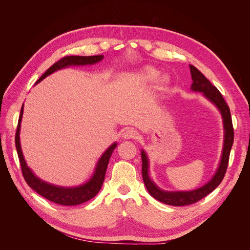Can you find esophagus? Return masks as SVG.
<instances>
[{
  "label": "esophagus",
  "mask_w": 250,
  "mask_h": 250,
  "mask_svg": "<svg viewBox=\"0 0 250 250\" xmlns=\"http://www.w3.org/2000/svg\"><path fill=\"white\" fill-rule=\"evenodd\" d=\"M139 132L138 131H135V130H133V129H128V130H126L125 132H124V134H123V138L124 139H131V140H137L138 138H139Z\"/></svg>",
  "instance_id": "34e87169"
}]
</instances>
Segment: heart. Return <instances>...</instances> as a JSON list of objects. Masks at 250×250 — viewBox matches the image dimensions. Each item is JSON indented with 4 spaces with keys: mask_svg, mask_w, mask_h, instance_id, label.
Masks as SVG:
<instances>
[{
    "mask_svg": "<svg viewBox=\"0 0 250 250\" xmlns=\"http://www.w3.org/2000/svg\"><path fill=\"white\" fill-rule=\"evenodd\" d=\"M158 75H160V72H158L155 67H152V66H147L145 70L143 71V74L142 76L143 78L145 79L146 81H154L155 79H157ZM166 81H167V79L166 78H163L162 79V83L164 84V83H166Z\"/></svg>",
    "mask_w": 250,
    "mask_h": 250,
    "instance_id": "b5f03b06",
    "label": "heart"
}]
</instances>
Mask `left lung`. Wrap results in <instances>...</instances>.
<instances>
[{"mask_svg": "<svg viewBox=\"0 0 250 250\" xmlns=\"http://www.w3.org/2000/svg\"><path fill=\"white\" fill-rule=\"evenodd\" d=\"M190 70L193 79L191 88L195 90V92L203 93V95L206 96L209 101L213 102L219 108V110L221 111L225 130L224 146L220 166H219L214 177L211 178L206 186L190 192H166L161 190V188H158L148 176V158L146 153L142 151V175L144 184H145L149 194L156 200L173 207L190 206V204L197 202L206 197V196L208 195L210 192H213L215 188L221 184V181L223 180L226 173V170H228L230 149L233 143V127L230 110L229 105L226 104L223 96L219 92L218 88L211 84V83L204 77V75L196 69L194 65L190 64Z\"/></svg>", "mask_w": 250, "mask_h": 250, "instance_id": "8db88e82", "label": "left lung"}]
</instances>
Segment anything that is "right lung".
<instances>
[{
	"instance_id": "1",
	"label": "right lung",
	"mask_w": 250,
	"mask_h": 250,
	"mask_svg": "<svg viewBox=\"0 0 250 250\" xmlns=\"http://www.w3.org/2000/svg\"><path fill=\"white\" fill-rule=\"evenodd\" d=\"M102 58H103V55L64 56L62 59H59L58 62H55L51 67H49L47 72L44 73L39 80H37V82L42 81L43 78H46L48 75L52 74L53 72H55L57 70L62 69V67L69 66V65L93 64L100 62ZM22 107H24V104H22L21 109V115L19 118V123L17 127L16 147L18 151L20 164H21V174L22 176H24L28 186L30 188H32L36 193H39L41 196H42V197L54 203L60 204V206H78V204L86 202L89 199L95 197V196L98 194V192L100 191V188L103 185L109 158L113 152V150H115V148L117 147V144L115 143L113 145H111L101 156L99 163L97 165L94 176L90 178L88 183L82 185L80 187H75V188H62V187H57V186L47 184L34 175V174L31 172V170L27 167L24 156H22L21 144H20V128H21V121L22 117V109H24Z\"/></svg>"
}]
</instances>
